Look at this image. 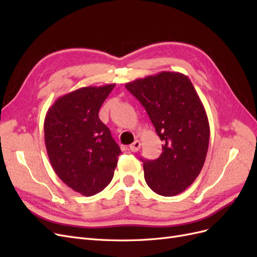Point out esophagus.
<instances>
[{
  "label": "esophagus",
  "mask_w": 257,
  "mask_h": 257,
  "mask_svg": "<svg viewBox=\"0 0 257 257\" xmlns=\"http://www.w3.org/2000/svg\"><path fill=\"white\" fill-rule=\"evenodd\" d=\"M141 146H142L141 142H139V141H135L133 144L130 145V150H131L132 152H137L139 149H141Z\"/></svg>",
  "instance_id": "34e87169"
}]
</instances>
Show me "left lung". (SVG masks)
<instances>
[{
    "label": "left lung",
    "mask_w": 257,
    "mask_h": 257,
    "mask_svg": "<svg viewBox=\"0 0 257 257\" xmlns=\"http://www.w3.org/2000/svg\"><path fill=\"white\" fill-rule=\"evenodd\" d=\"M125 88L149 115L163 142L160 158L144 160L145 180L162 196H175L195 181L204 166L210 127L203 103L181 73L161 72Z\"/></svg>",
    "instance_id": "8db88e82"
}]
</instances>
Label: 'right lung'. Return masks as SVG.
<instances>
[{
	"label": "right lung",
	"mask_w": 257,
	"mask_h": 257,
	"mask_svg": "<svg viewBox=\"0 0 257 257\" xmlns=\"http://www.w3.org/2000/svg\"><path fill=\"white\" fill-rule=\"evenodd\" d=\"M114 83L84 87L59 97L44 122L45 145L54 173L83 196L110 183L121 153L98 111Z\"/></svg>",
	"instance_id": "obj_1"
}]
</instances>
